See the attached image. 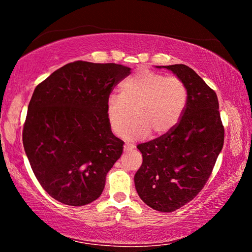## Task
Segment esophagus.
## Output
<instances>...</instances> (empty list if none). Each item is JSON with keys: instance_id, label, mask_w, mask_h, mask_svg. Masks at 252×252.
Here are the masks:
<instances>
[{"instance_id": "34e87169", "label": "esophagus", "mask_w": 252, "mask_h": 252, "mask_svg": "<svg viewBox=\"0 0 252 252\" xmlns=\"http://www.w3.org/2000/svg\"><path fill=\"white\" fill-rule=\"evenodd\" d=\"M132 149H134L133 144H130V143H126V144H125V151H126V152L131 151Z\"/></svg>"}]
</instances>
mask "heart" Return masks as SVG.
Masks as SVG:
<instances>
[{"label": "heart", "mask_w": 252, "mask_h": 252, "mask_svg": "<svg viewBox=\"0 0 252 252\" xmlns=\"http://www.w3.org/2000/svg\"><path fill=\"white\" fill-rule=\"evenodd\" d=\"M186 85L176 76L150 70H140L121 84L120 94H111L106 101V118L114 134L121 135L127 122V140H138L152 131L162 135L171 131L180 120L187 105Z\"/></svg>", "instance_id": "heart-1"}]
</instances>
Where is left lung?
<instances>
[{
	"mask_svg": "<svg viewBox=\"0 0 252 252\" xmlns=\"http://www.w3.org/2000/svg\"><path fill=\"white\" fill-rule=\"evenodd\" d=\"M172 71L186 85L187 105L168 133L139 144L143 162L134 176L136 192L149 207L172 212L190 202L206 185L222 150L224 129L216 92L185 64Z\"/></svg>",
	"mask_w": 252,
	"mask_h": 252,
	"instance_id": "8db88e82",
	"label": "left lung"
}]
</instances>
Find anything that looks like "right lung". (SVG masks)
Returning <instances> with one entry per match:
<instances>
[{
    "instance_id": "obj_1",
    "label": "right lung",
    "mask_w": 252,
    "mask_h": 252,
    "mask_svg": "<svg viewBox=\"0 0 252 252\" xmlns=\"http://www.w3.org/2000/svg\"><path fill=\"white\" fill-rule=\"evenodd\" d=\"M130 71L116 63L75 61L34 90L23 146L37 181L59 202L84 206L103 191L125 144L111 131L106 101Z\"/></svg>"
}]
</instances>
